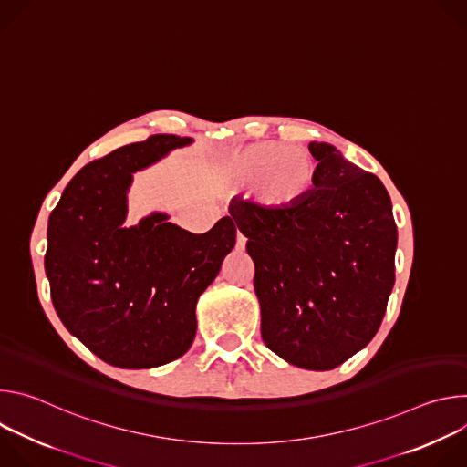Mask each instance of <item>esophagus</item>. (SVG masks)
<instances>
[{
    "mask_svg": "<svg viewBox=\"0 0 467 467\" xmlns=\"http://www.w3.org/2000/svg\"><path fill=\"white\" fill-rule=\"evenodd\" d=\"M245 242H247V238L238 231V234H236V249L244 251L245 249Z\"/></svg>",
    "mask_w": 467,
    "mask_h": 467,
    "instance_id": "34e87169",
    "label": "esophagus"
}]
</instances>
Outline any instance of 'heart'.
<instances>
[{
	"label": "heart",
	"mask_w": 467,
	"mask_h": 467,
	"mask_svg": "<svg viewBox=\"0 0 467 467\" xmlns=\"http://www.w3.org/2000/svg\"><path fill=\"white\" fill-rule=\"evenodd\" d=\"M214 177L225 186L251 192L264 214L286 216L312 193L317 162L306 150L285 142H258L222 157Z\"/></svg>",
	"instance_id": "heart-1"
}]
</instances>
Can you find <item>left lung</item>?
Returning a JSON list of instances; mask_svg holds the SVG:
<instances>
[{
  "instance_id": "obj_1",
  "label": "left lung",
  "mask_w": 467,
  "mask_h": 467,
  "mask_svg": "<svg viewBox=\"0 0 467 467\" xmlns=\"http://www.w3.org/2000/svg\"><path fill=\"white\" fill-rule=\"evenodd\" d=\"M308 150L317 179L303 205L268 216L251 199H234L229 213L254 262L265 348L327 371L377 335L395 283L397 225L377 175L328 144Z\"/></svg>"
}]
</instances>
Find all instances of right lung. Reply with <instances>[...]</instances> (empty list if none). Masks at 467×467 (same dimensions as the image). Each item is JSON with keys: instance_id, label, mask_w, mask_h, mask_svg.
Returning a JSON list of instances; mask_svg holds the SVG:
<instances>
[{"instance_id": "add662e5", "label": "right lung", "mask_w": 467, "mask_h": 467, "mask_svg": "<svg viewBox=\"0 0 467 467\" xmlns=\"http://www.w3.org/2000/svg\"><path fill=\"white\" fill-rule=\"evenodd\" d=\"M188 137L153 135L87 164L64 188L47 222L44 268L53 306L76 338L110 366L157 368L195 337V305L236 244L225 216L193 234L153 213L125 227L132 173Z\"/></svg>"}]
</instances>
